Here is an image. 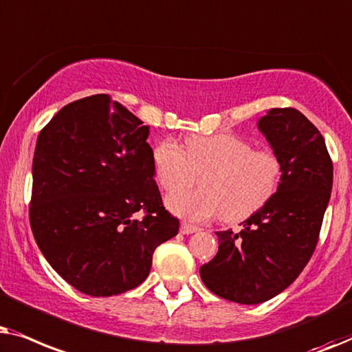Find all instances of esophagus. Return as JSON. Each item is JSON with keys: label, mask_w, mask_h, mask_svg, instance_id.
Returning a JSON list of instances; mask_svg holds the SVG:
<instances>
[{"label": "esophagus", "mask_w": 352, "mask_h": 352, "mask_svg": "<svg viewBox=\"0 0 352 352\" xmlns=\"http://www.w3.org/2000/svg\"><path fill=\"white\" fill-rule=\"evenodd\" d=\"M199 228L196 227V225H193V223H188V222H184L180 225V232L184 233V235H191V233H195V232H198Z\"/></svg>", "instance_id": "34e87169"}]
</instances>
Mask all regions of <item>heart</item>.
<instances>
[{
  "label": "heart",
  "instance_id": "heart-1",
  "mask_svg": "<svg viewBox=\"0 0 352 352\" xmlns=\"http://www.w3.org/2000/svg\"><path fill=\"white\" fill-rule=\"evenodd\" d=\"M154 175L167 193L195 184L201 188L168 196L170 212L186 220L212 219L240 222L269 203L278 188L282 162L272 149L252 144L232 133L193 135L184 149L167 138L153 151Z\"/></svg>",
  "mask_w": 352,
  "mask_h": 352
}]
</instances>
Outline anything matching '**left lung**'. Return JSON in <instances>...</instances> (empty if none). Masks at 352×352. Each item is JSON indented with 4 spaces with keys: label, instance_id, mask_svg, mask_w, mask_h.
Wrapping results in <instances>:
<instances>
[{
    "label": "left lung",
    "instance_id": "1",
    "mask_svg": "<svg viewBox=\"0 0 352 352\" xmlns=\"http://www.w3.org/2000/svg\"><path fill=\"white\" fill-rule=\"evenodd\" d=\"M257 129L282 162L277 193L241 232H217V254L199 269L210 292L240 304L269 301L298 278L317 246L333 185L325 140L298 109H270Z\"/></svg>",
    "mask_w": 352,
    "mask_h": 352
}]
</instances>
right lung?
Instances as JSON below:
<instances>
[{"label":"right lung","instance_id":"right-lung-1","mask_svg":"<svg viewBox=\"0 0 352 352\" xmlns=\"http://www.w3.org/2000/svg\"><path fill=\"white\" fill-rule=\"evenodd\" d=\"M142 124L111 96L93 95L64 106L36 140L32 232L50 265L88 296L137 288L154 250L179 233Z\"/></svg>","mask_w":352,"mask_h":352}]
</instances>
